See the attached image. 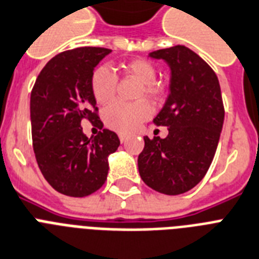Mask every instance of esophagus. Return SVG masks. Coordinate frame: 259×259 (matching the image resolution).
Returning a JSON list of instances; mask_svg holds the SVG:
<instances>
[{
    "label": "esophagus",
    "instance_id": "1",
    "mask_svg": "<svg viewBox=\"0 0 259 259\" xmlns=\"http://www.w3.org/2000/svg\"><path fill=\"white\" fill-rule=\"evenodd\" d=\"M119 141H121V142H126V141H127V136H126V134H119Z\"/></svg>",
    "mask_w": 259,
    "mask_h": 259
}]
</instances>
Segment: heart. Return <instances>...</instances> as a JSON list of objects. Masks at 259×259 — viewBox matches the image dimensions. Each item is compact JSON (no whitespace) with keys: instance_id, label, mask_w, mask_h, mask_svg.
I'll return each instance as SVG.
<instances>
[{"instance_id":"b5f03b06","label":"heart","mask_w":259,"mask_h":259,"mask_svg":"<svg viewBox=\"0 0 259 259\" xmlns=\"http://www.w3.org/2000/svg\"><path fill=\"white\" fill-rule=\"evenodd\" d=\"M126 74L132 75L141 82L140 97L157 101L162 94L161 86L155 83L157 70L154 65L149 61L137 58L122 65ZM92 93L94 100L100 105H106L114 100L117 92V78L108 66H98L92 74L90 79ZM150 106L145 101H138L134 104L115 102L110 105L104 113V121L108 127L119 133H132L140 127L144 121L150 115Z\"/></svg>"}]
</instances>
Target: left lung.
Segmentation results:
<instances>
[{"mask_svg": "<svg viewBox=\"0 0 259 259\" xmlns=\"http://www.w3.org/2000/svg\"><path fill=\"white\" fill-rule=\"evenodd\" d=\"M170 68V92L154 123L167 126L166 138L145 137L138 170L145 184L167 195L186 193L201 182L217 150L225 110L217 75L186 46L149 53Z\"/></svg>", "mask_w": 259, "mask_h": 259, "instance_id": "1", "label": "left lung"}]
</instances>
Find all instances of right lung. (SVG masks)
<instances>
[{
    "label": "right lung",
    "mask_w": 259,
    "mask_h": 259,
    "mask_svg": "<svg viewBox=\"0 0 259 259\" xmlns=\"http://www.w3.org/2000/svg\"><path fill=\"white\" fill-rule=\"evenodd\" d=\"M110 53V49L85 46L57 54L31 90L35 159L42 176L61 194L86 197L98 190L108 177L109 155L119 146L118 136L111 130L88 138L81 127L82 119H98L90 79Z\"/></svg>",
    "instance_id": "obj_1"
}]
</instances>
